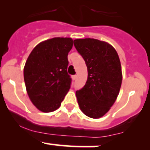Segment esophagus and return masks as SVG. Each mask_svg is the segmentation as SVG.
Segmentation results:
<instances>
[{"instance_id":"1","label":"esophagus","mask_w":150,"mask_h":150,"mask_svg":"<svg viewBox=\"0 0 150 150\" xmlns=\"http://www.w3.org/2000/svg\"><path fill=\"white\" fill-rule=\"evenodd\" d=\"M77 78V75H72V79L74 80V81H75V79H76Z\"/></svg>"}]
</instances>
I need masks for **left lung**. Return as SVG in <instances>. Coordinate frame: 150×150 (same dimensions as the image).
<instances>
[{"label":"left lung","mask_w":150,"mask_h":150,"mask_svg":"<svg viewBox=\"0 0 150 150\" xmlns=\"http://www.w3.org/2000/svg\"><path fill=\"white\" fill-rule=\"evenodd\" d=\"M74 46L88 69L86 84L76 91L78 104L88 117L99 118L118 96L122 83L120 59L111 45L96 39H76Z\"/></svg>","instance_id":"obj_1"}]
</instances>
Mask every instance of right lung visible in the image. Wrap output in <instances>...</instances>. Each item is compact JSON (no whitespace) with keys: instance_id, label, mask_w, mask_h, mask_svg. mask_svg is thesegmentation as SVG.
<instances>
[{"instance_id":"add662e5","label":"right lung","mask_w":150,"mask_h":150,"mask_svg":"<svg viewBox=\"0 0 150 150\" xmlns=\"http://www.w3.org/2000/svg\"><path fill=\"white\" fill-rule=\"evenodd\" d=\"M72 45L70 38H54L37 45L27 59L24 68L27 92L43 112L57 110L70 88L72 79L67 69Z\"/></svg>"}]
</instances>
